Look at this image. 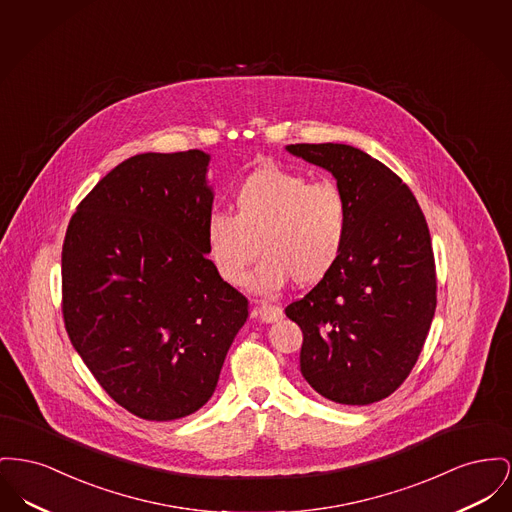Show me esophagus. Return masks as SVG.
<instances>
[{
    "label": "esophagus",
    "instance_id": "1",
    "mask_svg": "<svg viewBox=\"0 0 512 512\" xmlns=\"http://www.w3.org/2000/svg\"><path fill=\"white\" fill-rule=\"evenodd\" d=\"M255 315H257L263 323H274V321H278V319L284 317V311H282V307H278V305L263 303V305H259V307L255 309Z\"/></svg>",
    "mask_w": 512,
    "mask_h": 512
}]
</instances>
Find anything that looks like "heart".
Returning a JSON list of instances; mask_svg holds the SVG:
<instances>
[{
	"label": "heart",
	"instance_id": "b5f03b06",
	"mask_svg": "<svg viewBox=\"0 0 512 512\" xmlns=\"http://www.w3.org/2000/svg\"><path fill=\"white\" fill-rule=\"evenodd\" d=\"M234 207L236 214L212 211L205 224L209 259L228 284H241L261 251L265 259L249 278L253 292L272 296L292 278L313 286L346 247L350 211L331 181L309 183L298 172L263 166L238 185Z\"/></svg>",
	"mask_w": 512,
	"mask_h": 512
}]
</instances>
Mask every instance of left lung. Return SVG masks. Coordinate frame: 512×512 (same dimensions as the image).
I'll return each instance as SVG.
<instances>
[{
	"instance_id": "1",
	"label": "left lung",
	"mask_w": 512,
	"mask_h": 512,
	"mask_svg": "<svg viewBox=\"0 0 512 512\" xmlns=\"http://www.w3.org/2000/svg\"><path fill=\"white\" fill-rule=\"evenodd\" d=\"M331 172L350 211L338 263L286 315L303 332L305 381L338 404L387 398L410 375L437 305L431 236L406 183L350 145H288Z\"/></svg>"
}]
</instances>
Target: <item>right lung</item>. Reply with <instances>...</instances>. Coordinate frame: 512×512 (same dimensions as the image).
I'll return each mask as SVG.
<instances>
[{
	"label": "right lung",
	"instance_id": "add662e5",
	"mask_svg": "<svg viewBox=\"0 0 512 512\" xmlns=\"http://www.w3.org/2000/svg\"><path fill=\"white\" fill-rule=\"evenodd\" d=\"M211 154L143 152L94 185L61 251L63 321L100 387L151 421L216 389L247 300L207 257Z\"/></svg>",
	"mask_w": 512,
	"mask_h": 512
}]
</instances>
